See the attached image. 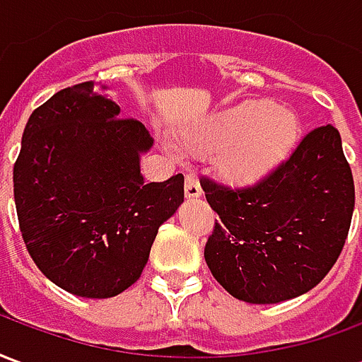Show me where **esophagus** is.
Here are the masks:
<instances>
[{
    "mask_svg": "<svg viewBox=\"0 0 362 362\" xmlns=\"http://www.w3.org/2000/svg\"><path fill=\"white\" fill-rule=\"evenodd\" d=\"M184 192H186V197L188 199H197L202 196V186L194 174H186V184H184Z\"/></svg>",
    "mask_w": 362,
    "mask_h": 362,
    "instance_id": "esophagus-1",
    "label": "esophagus"
}]
</instances>
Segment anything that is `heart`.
Listing matches in <instances>:
<instances>
[{"instance_id":"heart-1","label":"heart","mask_w":362,"mask_h":362,"mask_svg":"<svg viewBox=\"0 0 362 362\" xmlns=\"http://www.w3.org/2000/svg\"><path fill=\"white\" fill-rule=\"evenodd\" d=\"M296 137L293 112L267 100H248L186 124L176 145L189 155H215L223 180L252 186L285 163Z\"/></svg>"}]
</instances>
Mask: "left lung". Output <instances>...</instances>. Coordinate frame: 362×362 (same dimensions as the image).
<instances>
[{"label": "left lung", "mask_w": 362, "mask_h": 362, "mask_svg": "<svg viewBox=\"0 0 362 362\" xmlns=\"http://www.w3.org/2000/svg\"><path fill=\"white\" fill-rule=\"evenodd\" d=\"M219 215L205 244L213 277L250 304H275L318 285L349 235L355 184L334 126L304 135L285 163L254 186L202 178Z\"/></svg>", "instance_id": "left-lung-1"}]
</instances>
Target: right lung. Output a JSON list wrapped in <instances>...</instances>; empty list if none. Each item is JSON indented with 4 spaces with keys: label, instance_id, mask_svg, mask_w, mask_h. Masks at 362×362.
<instances>
[{
    "label": "right lung",
    "instance_id": "obj_1",
    "mask_svg": "<svg viewBox=\"0 0 362 362\" xmlns=\"http://www.w3.org/2000/svg\"><path fill=\"white\" fill-rule=\"evenodd\" d=\"M95 81L62 89L28 118L13 166L23 240L38 269L85 298H110L141 277L158 227L184 202V176L143 180L153 147L141 122Z\"/></svg>",
    "mask_w": 362,
    "mask_h": 362
}]
</instances>
